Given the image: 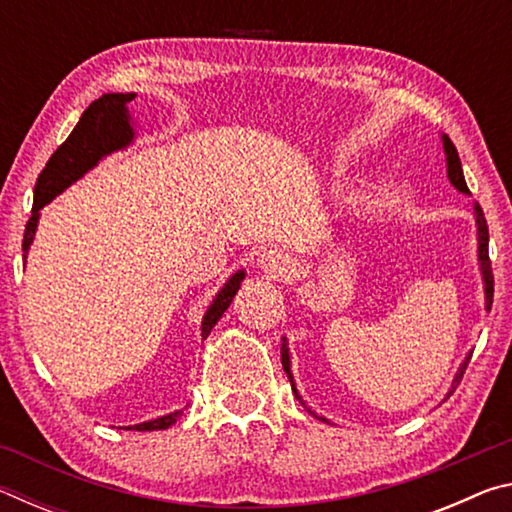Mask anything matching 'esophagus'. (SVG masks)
Segmentation results:
<instances>
[{
	"label": "esophagus",
	"mask_w": 512,
	"mask_h": 512,
	"mask_svg": "<svg viewBox=\"0 0 512 512\" xmlns=\"http://www.w3.org/2000/svg\"><path fill=\"white\" fill-rule=\"evenodd\" d=\"M259 271H262L266 277H273V280H287V277L293 273V262L287 253L282 250L271 248L262 253V257L257 259Z\"/></svg>",
	"instance_id": "1"
}]
</instances>
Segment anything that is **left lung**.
<instances>
[{
	"label": "left lung",
	"instance_id": "1",
	"mask_svg": "<svg viewBox=\"0 0 512 512\" xmlns=\"http://www.w3.org/2000/svg\"><path fill=\"white\" fill-rule=\"evenodd\" d=\"M443 149H445V162H447V178L449 183H452L458 192L461 194H470V189H467L465 185V176H463V167H461V158H458V151L456 146L452 144V140H449L447 135H443ZM474 219H476V244H479V250H476V255H479V268H481V277H483V293H485V311H490L492 307V293H495V277H492V266H490V257H488V223H485V216H483V210L479 203H474ZM470 357L472 352L467 354L465 361L461 363V368H458V372L454 375V381H452V388H449L445 400L449 395L454 393V388L461 384V377L463 372L467 368V363H470ZM282 368L284 372H287V377L291 381V388L293 393H296V397L300 400V404L305 406V400L298 395V388L296 384H293V372H291V354H289V343L287 339H282ZM307 409V406H305ZM309 413H314L311 409H307ZM316 415V413H314ZM318 420L323 422H329L327 418H323V415H316Z\"/></svg>",
	"mask_w": 512,
	"mask_h": 512
}]
</instances>
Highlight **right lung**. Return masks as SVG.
I'll list each match as a JSON object with an SVG mask.
<instances>
[{
  "label": "right lung",
  "instance_id": "add662e5",
  "mask_svg": "<svg viewBox=\"0 0 512 512\" xmlns=\"http://www.w3.org/2000/svg\"><path fill=\"white\" fill-rule=\"evenodd\" d=\"M135 97H137L135 92H126V94L110 92V94H103V97H99L97 101H92L90 108L81 115L79 124L74 126V131L69 133L67 140L58 146L56 153L51 155L47 167L42 169V173L38 176L36 192H33L31 219L27 221V228H24V241H22L24 262H27L33 237H36L42 207L54 201L58 194H63L69 185L76 183V180H81L85 173L97 167L99 160L106 158V155L126 149V146L133 144L135 128H133L131 112H128V103H131ZM244 277H246L244 268L237 273H232L230 280L225 282L221 291L214 296L212 305L207 307L201 323L203 339L210 336L212 327L219 323L223 311L230 307V302L237 296ZM180 413L183 411H173L149 422L131 424V427L126 429H135V431L167 429L180 418Z\"/></svg>",
  "mask_w": 512,
  "mask_h": 512
}]
</instances>
